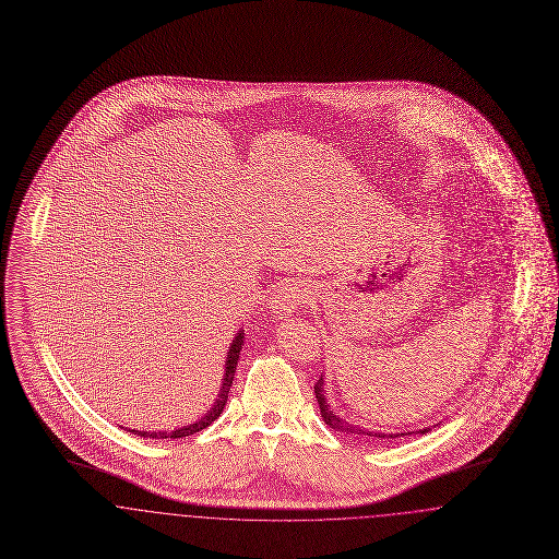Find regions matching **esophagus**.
Masks as SVG:
<instances>
[{
    "label": "esophagus",
    "mask_w": 559,
    "mask_h": 559,
    "mask_svg": "<svg viewBox=\"0 0 559 559\" xmlns=\"http://www.w3.org/2000/svg\"><path fill=\"white\" fill-rule=\"evenodd\" d=\"M310 287L301 281H287L283 283L274 295L270 299V308L276 317L281 319H289V314H293L301 304H308L310 299Z\"/></svg>",
    "instance_id": "1"
}]
</instances>
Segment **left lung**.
I'll return each instance as SVG.
<instances>
[{
    "label": "left lung",
    "instance_id": "obj_1",
    "mask_svg": "<svg viewBox=\"0 0 559 559\" xmlns=\"http://www.w3.org/2000/svg\"><path fill=\"white\" fill-rule=\"evenodd\" d=\"M314 394H317V400H319L320 415H322L324 424L331 427V429L340 431V433L369 438V442H372V440H374V442H383V440L390 442V440H394V438H402V436H408V433H427V431H429V427H424V429H419V431H408V433H383V431H369L367 427L349 424V421L342 419L340 415H335V413L329 408V404H326V400H324V390H322V374H320V379L317 381V385H314Z\"/></svg>",
    "mask_w": 559,
    "mask_h": 559
}]
</instances>
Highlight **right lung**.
I'll use <instances>...</instances> for the list:
<instances>
[{
	"label": "right lung",
	"instance_id": "right-lung-1",
	"mask_svg": "<svg viewBox=\"0 0 559 559\" xmlns=\"http://www.w3.org/2000/svg\"><path fill=\"white\" fill-rule=\"evenodd\" d=\"M242 337H245V333L239 331L237 337H235L233 344H230L228 358H226V369H224V379H222V390H219L217 399L213 402L212 408L205 413V417H201L199 421H194V424H190V426L178 427V429H174V431H138V429H130V431L142 436V438H155V440H160V438H187V436H192V433H197V431L212 426L213 421L222 415L224 406H226L228 392H230V385H233V379H235V371H237V362H239Z\"/></svg>",
	"mask_w": 559,
	"mask_h": 559
}]
</instances>
